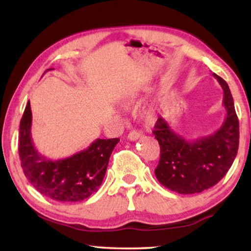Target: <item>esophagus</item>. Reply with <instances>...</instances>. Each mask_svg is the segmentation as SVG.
<instances>
[{
  "instance_id": "obj_1",
  "label": "esophagus",
  "mask_w": 251,
  "mask_h": 251,
  "mask_svg": "<svg viewBox=\"0 0 251 251\" xmlns=\"http://www.w3.org/2000/svg\"><path fill=\"white\" fill-rule=\"evenodd\" d=\"M141 137H142L141 131H136V130L130 131L128 136H127V138H128L129 141H137V139L141 138Z\"/></svg>"
}]
</instances>
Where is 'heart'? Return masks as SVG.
<instances>
[{
    "mask_svg": "<svg viewBox=\"0 0 251 251\" xmlns=\"http://www.w3.org/2000/svg\"><path fill=\"white\" fill-rule=\"evenodd\" d=\"M146 117H147V118H151V112H147V113H146Z\"/></svg>",
    "mask_w": 251,
    "mask_h": 251,
    "instance_id": "b5f03b06",
    "label": "heart"
}]
</instances>
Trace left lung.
<instances>
[{
    "label": "left lung",
    "instance_id": "left-lung-1",
    "mask_svg": "<svg viewBox=\"0 0 251 251\" xmlns=\"http://www.w3.org/2000/svg\"><path fill=\"white\" fill-rule=\"evenodd\" d=\"M224 91L226 117L222 127L205 137L187 141L159 117L154 133L160 146L155 175L161 185L178 194H197L215 186L226 175L239 146V122L228 84L215 73Z\"/></svg>",
    "mask_w": 251,
    "mask_h": 251
}]
</instances>
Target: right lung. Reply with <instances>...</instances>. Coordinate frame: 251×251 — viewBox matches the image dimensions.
Listing matches in <instances>:
<instances>
[{
	"instance_id": "obj_1",
	"label": "right lung",
	"mask_w": 251,
	"mask_h": 251,
	"mask_svg": "<svg viewBox=\"0 0 251 251\" xmlns=\"http://www.w3.org/2000/svg\"><path fill=\"white\" fill-rule=\"evenodd\" d=\"M31 127L32 110L28 100L20 123L19 152L24 175L37 192L61 202L84 201L97 192L105 177L110 154L120 139L97 138L86 150L53 160L37 151Z\"/></svg>"
}]
</instances>
